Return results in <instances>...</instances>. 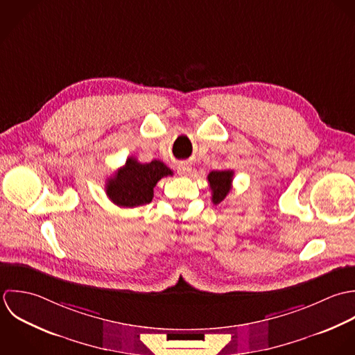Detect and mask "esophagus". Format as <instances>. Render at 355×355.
<instances>
[{
  "label": "esophagus",
  "mask_w": 355,
  "mask_h": 355,
  "mask_svg": "<svg viewBox=\"0 0 355 355\" xmlns=\"http://www.w3.org/2000/svg\"><path fill=\"white\" fill-rule=\"evenodd\" d=\"M177 171H178L180 175L188 177V175L191 174V171H192V167H191V164H188V163H181V164L177 167Z\"/></svg>",
  "instance_id": "34e87169"
}]
</instances>
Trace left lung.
I'll return each instance as SVG.
<instances>
[{
  "mask_svg": "<svg viewBox=\"0 0 355 355\" xmlns=\"http://www.w3.org/2000/svg\"><path fill=\"white\" fill-rule=\"evenodd\" d=\"M209 182L211 189V200L214 205H219L229 191L232 189L233 181V171L232 170H222V171H211L209 174Z\"/></svg>",
  "mask_w": 355,
  "mask_h": 355,
  "instance_id": "left-lung-1",
  "label": "left lung"
}]
</instances>
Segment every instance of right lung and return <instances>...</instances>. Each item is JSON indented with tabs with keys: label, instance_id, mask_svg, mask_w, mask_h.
<instances>
[{
	"label": "right lung",
	"instance_id": "obj_1",
	"mask_svg": "<svg viewBox=\"0 0 355 355\" xmlns=\"http://www.w3.org/2000/svg\"><path fill=\"white\" fill-rule=\"evenodd\" d=\"M167 175H173V171L160 160L140 163L135 157H128L125 166L108 178L105 192L110 200L119 207H139L152 202L153 188Z\"/></svg>",
	"mask_w": 355,
	"mask_h": 355
}]
</instances>
